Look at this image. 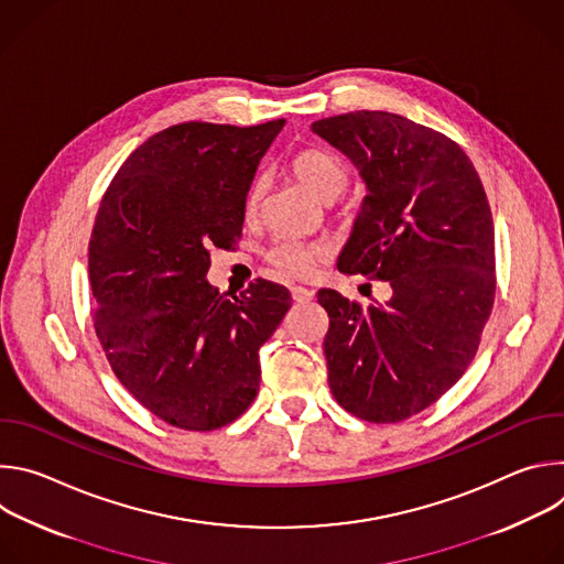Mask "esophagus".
<instances>
[{
  "label": "esophagus",
  "mask_w": 564,
  "mask_h": 564,
  "mask_svg": "<svg viewBox=\"0 0 564 564\" xmlns=\"http://www.w3.org/2000/svg\"><path fill=\"white\" fill-rule=\"evenodd\" d=\"M290 294H292V299H294L296 303H307V301H312V296H314V292L307 290V288H303V285H292V288H290Z\"/></svg>",
  "instance_id": "34e87169"
}]
</instances>
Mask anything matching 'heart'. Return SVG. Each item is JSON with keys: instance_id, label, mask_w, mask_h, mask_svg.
<instances>
[{"instance_id": "1", "label": "heart", "mask_w": 564, "mask_h": 564, "mask_svg": "<svg viewBox=\"0 0 564 564\" xmlns=\"http://www.w3.org/2000/svg\"><path fill=\"white\" fill-rule=\"evenodd\" d=\"M290 170L294 178L321 203L337 200L350 183V172L344 160L326 149H303L294 153V158L290 160ZM263 192H265L263 176H254L243 198V209L248 216L257 214ZM324 259H326L324 246L303 243V240H294V238L276 240V243H272L270 250L265 252V261L272 265V270L279 276H285V279L312 276Z\"/></svg>"}]
</instances>
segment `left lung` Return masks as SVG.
Here are the masks:
<instances>
[{
  "label": "left lung",
  "instance_id": "left-lung-1",
  "mask_svg": "<svg viewBox=\"0 0 564 564\" xmlns=\"http://www.w3.org/2000/svg\"><path fill=\"white\" fill-rule=\"evenodd\" d=\"M312 131L357 165L366 198L339 272L392 288L383 305L318 290L330 328L328 383L372 424L422 413L464 375L496 301L494 216L470 158L448 135L388 111H352Z\"/></svg>",
  "mask_w": 564,
  "mask_h": 564
}]
</instances>
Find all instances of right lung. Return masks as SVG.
<instances>
[{
    "label": "right lung",
    "mask_w": 564,
    "mask_h": 564,
    "mask_svg": "<svg viewBox=\"0 0 564 564\" xmlns=\"http://www.w3.org/2000/svg\"><path fill=\"white\" fill-rule=\"evenodd\" d=\"M285 120L183 122L153 133L107 187L89 240L94 328L113 375L163 422L216 431L261 383L259 350L290 310L288 288L257 279L225 299L209 250L243 229V198Z\"/></svg>",
    "instance_id": "right-lung-1"
}]
</instances>
